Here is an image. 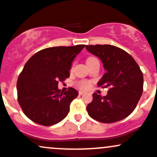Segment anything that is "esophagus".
Returning a JSON list of instances; mask_svg holds the SVG:
<instances>
[{"label": "esophagus", "mask_w": 157, "mask_h": 157, "mask_svg": "<svg viewBox=\"0 0 157 157\" xmlns=\"http://www.w3.org/2000/svg\"><path fill=\"white\" fill-rule=\"evenodd\" d=\"M79 95H83V93H84V91H83V90H79Z\"/></svg>", "instance_id": "obj_1"}]
</instances>
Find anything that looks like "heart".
<instances>
[{
    "instance_id": "b5f03b06",
    "label": "heart",
    "mask_w": 157,
    "mask_h": 157,
    "mask_svg": "<svg viewBox=\"0 0 157 157\" xmlns=\"http://www.w3.org/2000/svg\"><path fill=\"white\" fill-rule=\"evenodd\" d=\"M93 59H95V58H87V60H86V62L89 61H91V60ZM77 86L80 87V89H86L89 86V83L86 81H80L77 83Z\"/></svg>"
}]
</instances>
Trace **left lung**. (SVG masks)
<instances>
[{
	"mask_svg": "<svg viewBox=\"0 0 157 157\" xmlns=\"http://www.w3.org/2000/svg\"><path fill=\"white\" fill-rule=\"evenodd\" d=\"M98 57L106 72L98 86L109 88L105 96L93 94L86 110L90 117L102 123H113L128 117L136 108L143 93V73L125 51L111 45H86Z\"/></svg>",
	"mask_w": 157,
	"mask_h": 157,
	"instance_id": "obj_1",
	"label": "left lung"
}]
</instances>
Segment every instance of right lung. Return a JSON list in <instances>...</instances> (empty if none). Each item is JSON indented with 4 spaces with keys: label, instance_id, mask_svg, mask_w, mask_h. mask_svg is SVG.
<instances>
[{
    "label": "right lung",
    "instance_id": "right-lung-1",
    "mask_svg": "<svg viewBox=\"0 0 157 157\" xmlns=\"http://www.w3.org/2000/svg\"><path fill=\"white\" fill-rule=\"evenodd\" d=\"M84 47L78 45L42 49L26 63L17 80V90L19 104L30 120L51 126L67 116L78 92L70 87L63 93L58 88V82L70 77L73 61Z\"/></svg>",
    "mask_w": 157,
    "mask_h": 157
}]
</instances>
